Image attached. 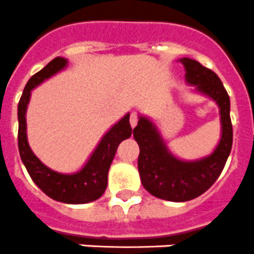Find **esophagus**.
I'll list each match as a JSON object with an SVG mask.
<instances>
[{
    "label": "esophagus",
    "instance_id": "obj_1",
    "mask_svg": "<svg viewBox=\"0 0 254 254\" xmlns=\"http://www.w3.org/2000/svg\"><path fill=\"white\" fill-rule=\"evenodd\" d=\"M137 122H138V116H137V113H134L133 112V113L131 114V117H129V123H131L132 128H134V127H136Z\"/></svg>",
    "mask_w": 254,
    "mask_h": 254
}]
</instances>
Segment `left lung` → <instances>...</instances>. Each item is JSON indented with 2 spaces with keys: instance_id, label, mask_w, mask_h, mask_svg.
Wrapping results in <instances>:
<instances>
[{
  "instance_id": "obj_1",
  "label": "left lung",
  "mask_w": 254,
  "mask_h": 254,
  "mask_svg": "<svg viewBox=\"0 0 254 254\" xmlns=\"http://www.w3.org/2000/svg\"><path fill=\"white\" fill-rule=\"evenodd\" d=\"M186 80L197 90L214 99L220 108L221 138L215 151L197 161H182L167 149L158 129L147 118L140 117L133 137L140 146L138 172L145 190L161 199L185 202L205 193L223 172L233 145L230 99L219 76L190 58H182Z\"/></svg>"
}]
</instances>
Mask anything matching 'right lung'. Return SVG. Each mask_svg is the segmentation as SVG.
Wrapping results in <instances>:
<instances>
[{
	"mask_svg": "<svg viewBox=\"0 0 254 254\" xmlns=\"http://www.w3.org/2000/svg\"><path fill=\"white\" fill-rule=\"evenodd\" d=\"M67 64V60L56 57L44 68L33 75L26 84L17 107L19 133L17 143L22 163L35 185L51 198L64 203H87L95 201L105 192L108 185V172L114 159L118 145L132 134L129 114L112 127L102 138L91 158L84 168L75 174H61L46 167L33 154L26 138V107L30 100L31 90L35 86L57 73Z\"/></svg>",
	"mask_w": 254,
	"mask_h": 254,
	"instance_id": "add662e5",
	"label": "right lung"
}]
</instances>
